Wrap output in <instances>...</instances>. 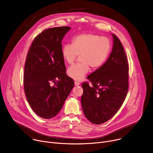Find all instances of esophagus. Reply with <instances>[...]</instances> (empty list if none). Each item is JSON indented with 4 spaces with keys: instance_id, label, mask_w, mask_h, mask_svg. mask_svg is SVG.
I'll return each instance as SVG.
<instances>
[{
    "instance_id": "esophagus-1",
    "label": "esophagus",
    "mask_w": 153,
    "mask_h": 153,
    "mask_svg": "<svg viewBox=\"0 0 153 153\" xmlns=\"http://www.w3.org/2000/svg\"><path fill=\"white\" fill-rule=\"evenodd\" d=\"M74 84H75V85L76 86H79V85H80V82H77V81H75L74 82Z\"/></svg>"
}]
</instances>
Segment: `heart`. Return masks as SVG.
<instances>
[{
	"label": "heart",
	"mask_w": 153,
	"mask_h": 153,
	"mask_svg": "<svg viewBox=\"0 0 153 153\" xmlns=\"http://www.w3.org/2000/svg\"><path fill=\"white\" fill-rule=\"evenodd\" d=\"M111 42L106 37L93 33H83L74 36L73 44L65 45L62 54L65 61L73 64L78 56L81 63L70 67L67 74L76 80H82L90 71L100 68L106 60L111 51Z\"/></svg>",
	"instance_id": "heart-1"
}]
</instances>
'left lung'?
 I'll list each match as a JSON object with an SVG mask.
<instances>
[{
    "label": "left lung",
    "mask_w": 153,
    "mask_h": 153,
    "mask_svg": "<svg viewBox=\"0 0 153 153\" xmlns=\"http://www.w3.org/2000/svg\"><path fill=\"white\" fill-rule=\"evenodd\" d=\"M113 47L106 62L83 82L81 97L83 111L94 124L112 118L122 105L128 90V62L121 42L113 34Z\"/></svg>",
    "instance_id": "8db88e82"
}]
</instances>
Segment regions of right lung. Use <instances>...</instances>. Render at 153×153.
I'll return each mask as SVG.
<instances>
[{
  "label": "right lung",
  "mask_w": 153,
  "mask_h": 153,
  "mask_svg": "<svg viewBox=\"0 0 153 153\" xmlns=\"http://www.w3.org/2000/svg\"><path fill=\"white\" fill-rule=\"evenodd\" d=\"M70 28L60 27L43 31L35 37L27 54L25 93L33 110L43 119L59 113L74 85L66 74L62 54V40Z\"/></svg>",
  "instance_id": "1"
}]
</instances>
